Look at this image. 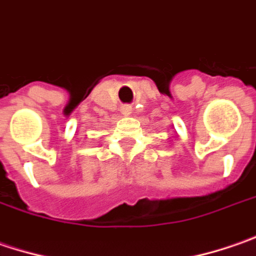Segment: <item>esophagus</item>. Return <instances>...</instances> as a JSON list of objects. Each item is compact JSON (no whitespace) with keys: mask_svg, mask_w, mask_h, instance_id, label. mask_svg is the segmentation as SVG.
<instances>
[{"mask_svg":"<svg viewBox=\"0 0 256 256\" xmlns=\"http://www.w3.org/2000/svg\"><path fill=\"white\" fill-rule=\"evenodd\" d=\"M122 113H123L124 116H128V114L132 113V107H130V106H123V108H122Z\"/></svg>","mask_w":256,"mask_h":256,"instance_id":"obj_1","label":"esophagus"}]
</instances>
